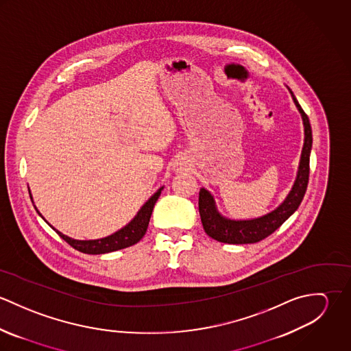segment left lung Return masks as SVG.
<instances>
[{
    "label": "left lung",
    "mask_w": 351,
    "mask_h": 351,
    "mask_svg": "<svg viewBox=\"0 0 351 351\" xmlns=\"http://www.w3.org/2000/svg\"><path fill=\"white\" fill-rule=\"evenodd\" d=\"M293 101L300 110L302 123H304V147L301 152L300 166L296 182L288 195L285 201L273 212L252 220H228L220 216L216 210L215 201L209 192L201 189L199 193V210H200L201 223L204 231L212 239L230 243V245H246V243H256L262 239L271 235L282 223L293 215V212L299 208L301 201L304 199L308 178H309V154L312 149V130L309 124V119L306 113L296 100L292 90H289Z\"/></svg>",
    "instance_id": "obj_1"
}]
</instances>
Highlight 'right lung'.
Masks as SVG:
<instances>
[{
  "instance_id": "right-lung-1",
  "label": "right lung",
  "mask_w": 351,
  "mask_h": 351,
  "mask_svg": "<svg viewBox=\"0 0 351 351\" xmlns=\"http://www.w3.org/2000/svg\"><path fill=\"white\" fill-rule=\"evenodd\" d=\"M160 192H162V188L142 206V209L138 212V215L134 217V220L130 224H127L124 228H121L120 231L114 232L110 237L97 239V241H75L69 237H64L55 228L53 230L73 249L85 252V254H105V252H112V251L130 247V246L138 243L145 237L147 227H149L154 205L158 200Z\"/></svg>"
}]
</instances>
